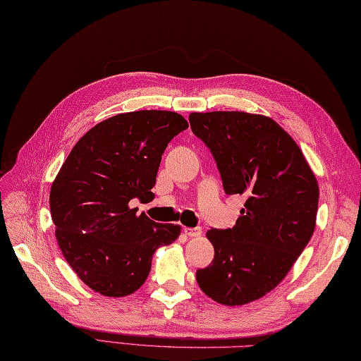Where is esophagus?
<instances>
[{"mask_svg":"<svg viewBox=\"0 0 361 361\" xmlns=\"http://www.w3.org/2000/svg\"><path fill=\"white\" fill-rule=\"evenodd\" d=\"M183 233H185L187 237H201L202 229L201 227H183Z\"/></svg>","mask_w":361,"mask_h":361,"instance_id":"34e87169","label":"esophagus"}]
</instances>
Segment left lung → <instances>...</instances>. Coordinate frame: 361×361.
Here are the masks:
<instances>
[{
    "label": "left lung",
    "mask_w": 361,
    "mask_h": 361,
    "mask_svg": "<svg viewBox=\"0 0 361 361\" xmlns=\"http://www.w3.org/2000/svg\"><path fill=\"white\" fill-rule=\"evenodd\" d=\"M210 149L226 195H245L232 229H212L215 257L196 271L200 288L223 305L260 299L283 281L310 241L319 188L296 142L263 115L190 114Z\"/></svg>",
    "instance_id": "left-lung-1"
}]
</instances>
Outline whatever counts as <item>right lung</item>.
I'll return each instance as SVG.
<instances>
[{"mask_svg":"<svg viewBox=\"0 0 361 361\" xmlns=\"http://www.w3.org/2000/svg\"><path fill=\"white\" fill-rule=\"evenodd\" d=\"M188 128L166 110H137L101 121L79 140L49 193L59 247L85 285L109 298L137 291L156 249L171 245L180 226L159 224L132 200L151 188L168 143Z\"/></svg>","mask_w":361,"mask_h":361,"instance_id":"right-lung-1","label":"right lung"}]
</instances>
